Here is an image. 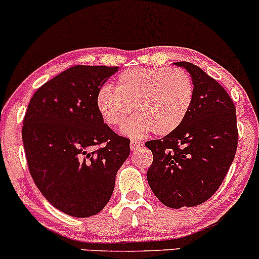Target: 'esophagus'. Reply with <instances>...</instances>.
Wrapping results in <instances>:
<instances>
[{
    "label": "esophagus",
    "mask_w": 259,
    "mask_h": 259,
    "mask_svg": "<svg viewBox=\"0 0 259 259\" xmlns=\"http://www.w3.org/2000/svg\"><path fill=\"white\" fill-rule=\"evenodd\" d=\"M130 145H131V150H132V152H135V150H137L139 147H142V142H137V141H131V143H130Z\"/></svg>",
    "instance_id": "obj_1"
}]
</instances>
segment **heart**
Segmentation results:
<instances>
[{
    "label": "heart",
    "instance_id": "obj_1",
    "mask_svg": "<svg viewBox=\"0 0 259 259\" xmlns=\"http://www.w3.org/2000/svg\"><path fill=\"white\" fill-rule=\"evenodd\" d=\"M194 87L187 72L180 68H132L118 75L116 87L99 89V114L109 126L117 127L136 112L121 128L123 135L142 138L153 131L166 136L179 128L192 106Z\"/></svg>",
    "mask_w": 259,
    "mask_h": 259
}]
</instances>
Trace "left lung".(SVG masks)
<instances>
[{
	"instance_id": "left-lung-1",
	"label": "left lung",
	"mask_w": 259,
	"mask_h": 259,
	"mask_svg": "<svg viewBox=\"0 0 259 259\" xmlns=\"http://www.w3.org/2000/svg\"><path fill=\"white\" fill-rule=\"evenodd\" d=\"M192 78V106L179 128L145 143L153 153L147 180L164 205L194 207L210 198L237 148L236 110L225 89L198 66L175 62Z\"/></svg>"
}]
</instances>
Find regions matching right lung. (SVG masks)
I'll return each mask as SVG.
<instances>
[{"instance_id":"obj_1","label":"right lung","mask_w":259,"mask_h":259,"mask_svg":"<svg viewBox=\"0 0 259 259\" xmlns=\"http://www.w3.org/2000/svg\"><path fill=\"white\" fill-rule=\"evenodd\" d=\"M118 67L74 66L40 87L30 99L22 137L36 187L59 210L95 215L114 192L117 170L130 155V139L104 123L99 89ZM104 147L97 152L90 148Z\"/></svg>"}]
</instances>
